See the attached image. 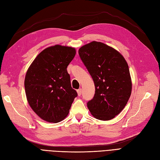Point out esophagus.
<instances>
[{
    "mask_svg": "<svg viewBox=\"0 0 160 160\" xmlns=\"http://www.w3.org/2000/svg\"><path fill=\"white\" fill-rule=\"evenodd\" d=\"M77 92L78 96H80L81 95V92H82V89H77Z\"/></svg>",
    "mask_w": 160,
    "mask_h": 160,
    "instance_id": "esophagus-1",
    "label": "esophagus"
}]
</instances>
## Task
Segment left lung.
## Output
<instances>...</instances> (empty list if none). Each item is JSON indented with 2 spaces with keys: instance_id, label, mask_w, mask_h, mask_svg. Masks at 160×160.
Returning <instances> with one entry per match:
<instances>
[{
  "instance_id": "1",
  "label": "left lung",
  "mask_w": 160,
  "mask_h": 160,
  "mask_svg": "<svg viewBox=\"0 0 160 160\" xmlns=\"http://www.w3.org/2000/svg\"><path fill=\"white\" fill-rule=\"evenodd\" d=\"M81 60L92 76L95 94L87 105L95 118L108 121L119 114L132 93V79L126 60L118 51L101 42L80 48Z\"/></svg>"
}]
</instances>
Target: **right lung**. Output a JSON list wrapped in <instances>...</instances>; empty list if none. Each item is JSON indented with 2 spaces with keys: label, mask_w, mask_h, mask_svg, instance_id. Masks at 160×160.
<instances>
[{
  "label": "right lung",
  "mask_w": 160,
  "mask_h": 160,
  "mask_svg": "<svg viewBox=\"0 0 160 160\" xmlns=\"http://www.w3.org/2000/svg\"><path fill=\"white\" fill-rule=\"evenodd\" d=\"M75 54L72 47H49L38 54L26 72L27 101L42 120L58 123L68 114L77 93L71 87L67 68Z\"/></svg>",
  "instance_id": "add662e5"
}]
</instances>
